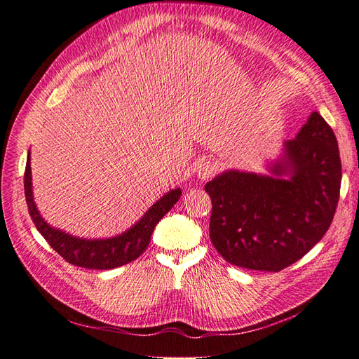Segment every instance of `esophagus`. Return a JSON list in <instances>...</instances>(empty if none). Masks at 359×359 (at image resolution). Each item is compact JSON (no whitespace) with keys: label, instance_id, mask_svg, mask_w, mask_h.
<instances>
[{"label":"esophagus","instance_id":"esophagus-1","mask_svg":"<svg viewBox=\"0 0 359 359\" xmlns=\"http://www.w3.org/2000/svg\"><path fill=\"white\" fill-rule=\"evenodd\" d=\"M217 171H219V166L215 165L214 162H210V161L200 162L197 165V168H196V172H197L198 179H203V180L211 179Z\"/></svg>","mask_w":359,"mask_h":359}]
</instances>
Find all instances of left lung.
Returning <instances> with one entry per match:
<instances>
[{"mask_svg": "<svg viewBox=\"0 0 359 359\" xmlns=\"http://www.w3.org/2000/svg\"><path fill=\"white\" fill-rule=\"evenodd\" d=\"M275 176L226 171L205 185L212 200L210 237L228 263L278 272L326 234L341 188L338 142L318 111L285 145ZM289 173V180H283Z\"/></svg>", "mask_w": 359, "mask_h": 359, "instance_id": "1", "label": "left lung"}]
</instances>
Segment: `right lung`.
I'll list each match as a JSON object with an SVG mask.
<instances>
[{
    "instance_id": "right-lung-1",
    "label": "right lung",
    "mask_w": 359,
    "mask_h": 359,
    "mask_svg": "<svg viewBox=\"0 0 359 359\" xmlns=\"http://www.w3.org/2000/svg\"><path fill=\"white\" fill-rule=\"evenodd\" d=\"M24 194H26L29 214L33 223L47 243L53 248V251L60 254L65 262L74 266L104 271L119 268V266L136 260L139 255L144 254L149 240H151L156 224L176 205L182 196V191L179 188L170 191L161 200H157L131 229L118 237L107 240L76 238L60 229L48 226L39 215L35 202H33L30 156L26 163V171H24Z\"/></svg>"
}]
</instances>
